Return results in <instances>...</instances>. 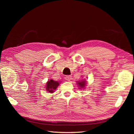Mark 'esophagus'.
I'll return each instance as SVG.
<instances>
[{"instance_id":"obj_1","label":"esophagus","mask_w":134,"mask_h":134,"mask_svg":"<svg viewBox=\"0 0 134 134\" xmlns=\"http://www.w3.org/2000/svg\"><path fill=\"white\" fill-rule=\"evenodd\" d=\"M71 75H66L65 76V79L66 80L69 81V80H71Z\"/></svg>"}]
</instances>
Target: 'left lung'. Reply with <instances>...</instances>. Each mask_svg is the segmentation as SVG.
<instances>
[{"mask_svg":"<svg viewBox=\"0 0 134 134\" xmlns=\"http://www.w3.org/2000/svg\"><path fill=\"white\" fill-rule=\"evenodd\" d=\"M78 84L79 85V86H80L82 88L84 87L85 86V84H86V80H83V82H79Z\"/></svg>","mask_w":134,"mask_h":134,"instance_id":"1","label":"left lung"}]
</instances>
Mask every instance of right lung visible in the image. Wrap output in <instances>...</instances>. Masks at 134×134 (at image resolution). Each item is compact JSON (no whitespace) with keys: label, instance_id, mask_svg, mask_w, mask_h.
<instances>
[{"label":"right lung","instance_id":"obj_1","mask_svg":"<svg viewBox=\"0 0 134 134\" xmlns=\"http://www.w3.org/2000/svg\"><path fill=\"white\" fill-rule=\"evenodd\" d=\"M59 83L58 82H56V81L51 79L47 83L46 88V90L50 93H53L55 89L59 86Z\"/></svg>","mask_w":134,"mask_h":134}]
</instances>
